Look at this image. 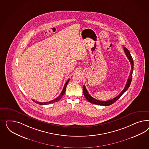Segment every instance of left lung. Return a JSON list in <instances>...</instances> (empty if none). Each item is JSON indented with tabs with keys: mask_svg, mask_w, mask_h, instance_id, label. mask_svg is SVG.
Returning <instances> with one entry per match:
<instances>
[{
	"mask_svg": "<svg viewBox=\"0 0 149 149\" xmlns=\"http://www.w3.org/2000/svg\"><path fill=\"white\" fill-rule=\"evenodd\" d=\"M123 49H124V51L128 59L130 60V62L131 63V70L130 72V75L129 76V77L127 80V81L126 85L125 87L123 90L122 91V92L117 95V97H116L115 98H113V99L109 100H107V101H101V100H99L97 99H95L93 98L88 93V91H87V89L85 87V86L84 85L83 86V92H84V95H85L86 99L91 103L93 104H97V105H103V106H109L111 104H113V103H115L117 100L119 99L120 98V97L126 91L128 88H129V87L131 85V81H132V74H133V65H134V63H133V60L132 58V57L131 56V54L130 52V51L126 49L125 47H123Z\"/></svg>",
	"mask_w": 149,
	"mask_h": 149,
	"instance_id": "obj_1",
	"label": "left lung"
}]
</instances>
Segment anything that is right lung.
Segmentation results:
<instances>
[{"instance_id": "1", "label": "right lung", "mask_w": 149, "mask_h": 149, "mask_svg": "<svg viewBox=\"0 0 149 149\" xmlns=\"http://www.w3.org/2000/svg\"><path fill=\"white\" fill-rule=\"evenodd\" d=\"M69 80H70V79H69L68 80H67V81L66 82V83L65 84V85H64V87H63V90L62 91L61 95H59L58 97H57L56 99H54V100H51V101H49V102H43V103H42V102H36V101H35V100H33L35 103H36L37 104H40V105H47V104H51V103H54L58 102L60 99H61L63 95L64 94V93H65V90H66V87H67V85H68V82H69Z\"/></svg>"}]
</instances>
